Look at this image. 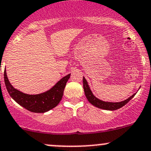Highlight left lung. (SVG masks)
Returning <instances> with one entry per match:
<instances>
[{"instance_id": "left-lung-1", "label": "left lung", "mask_w": 151, "mask_h": 151, "mask_svg": "<svg viewBox=\"0 0 151 151\" xmlns=\"http://www.w3.org/2000/svg\"><path fill=\"white\" fill-rule=\"evenodd\" d=\"M83 88L84 91V94H85L86 97L88 100V101L92 104V105L95 106V107H98V108L103 109V110H115L117 109L120 108V107H123L124 105H126L127 102H129L134 96L135 95V94H133L131 97H129L127 100L122 101L120 102H105V101H102L99 100L98 98L95 97L93 94H92V91H91L90 88H89L88 83H87V80L85 78L83 77Z\"/></svg>"}]
</instances>
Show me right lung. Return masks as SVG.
Returning a JSON list of instances; mask_svg holds the SVG:
<instances>
[{"label":"right lung","instance_id":"right-lung-1","mask_svg":"<svg viewBox=\"0 0 151 151\" xmlns=\"http://www.w3.org/2000/svg\"><path fill=\"white\" fill-rule=\"evenodd\" d=\"M70 74L65 76L52 88L41 94H27L15 89L8 81L6 70H4V81L10 96L26 110L32 112L44 113L55 107L62 98L64 90Z\"/></svg>","mask_w":151,"mask_h":151}]
</instances>
